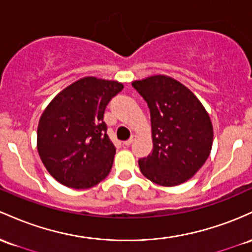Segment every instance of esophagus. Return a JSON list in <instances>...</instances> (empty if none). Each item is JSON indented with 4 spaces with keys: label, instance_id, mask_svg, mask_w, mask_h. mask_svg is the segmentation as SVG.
Listing matches in <instances>:
<instances>
[{
    "label": "esophagus",
    "instance_id": "1",
    "mask_svg": "<svg viewBox=\"0 0 252 252\" xmlns=\"http://www.w3.org/2000/svg\"><path fill=\"white\" fill-rule=\"evenodd\" d=\"M135 139H137V135H134V134H133V135H131V138H129L128 140L124 141V145H125V146H129V145H131L132 143H133V141H134Z\"/></svg>",
    "mask_w": 252,
    "mask_h": 252
}]
</instances>
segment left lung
Returning a JSON list of instances; mask_svg holds the SVG:
<instances>
[{
  "instance_id": "8db88e82",
  "label": "left lung",
  "mask_w": 252,
  "mask_h": 252,
  "mask_svg": "<svg viewBox=\"0 0 252 252\" xmlns=\"http://www.w3.org/2000/svg\"><path fill=\"white\" fill-rule=\"evenodd\" d=\"M148 102L154 150L138 160L141 174L163 187L194 176L207 160L213 126L199 98L175 78L154 75L132 82Z\"/></svg>"
}]
</instances>
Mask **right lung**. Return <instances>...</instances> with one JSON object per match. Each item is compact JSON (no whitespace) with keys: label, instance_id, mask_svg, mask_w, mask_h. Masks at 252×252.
<instances>
[{"label":"right lung","instance_id":"right-lung-1","mask_svg":"<svg viewBox=\"0 0 252 252\" xmlns=\"http://www.w3.org/2000/svg\"><path fill=\"white\" fill-rule=\"evenodd\" d=\"M124 89L118 81L88 77L64 88L42 112L36 148L46 170L73 189L98 185L111 172L115 146L103 121L106 106Z\"/></svg>","mask_w":252,"mask_h":252}]
</instances>
